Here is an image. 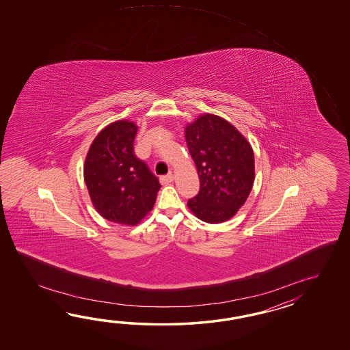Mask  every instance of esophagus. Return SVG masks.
<instances>
[{"instance_id": "esophagus-1", "label": "esophagus", "mask_w": 350, "mask_h": 350, "mask_svg": "<svg viewBox=\"0 0 350 350\" xmlns=\"http://www.w3.org/2000/svg\"><path fill=\"white\" fill-rule=\"evenodd\" d=\"M172 181H174V175H172V174H169V175H165V176L160 178V183H161L163 185L172 184Z\"/></svg>"}]
</instances>
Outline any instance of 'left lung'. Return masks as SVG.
Masks as SVG:
<instances>
[{
	"mask_svg": "<svg viewBox=\"0 0 350 350\" xmlns=\"http://www.w3.org/2000/svg\"><path fill=\"white\" fill-rule=\"evenodd\" d=\"M185 140L200 180L199 193L187 206L205 223L229 220L253 189L252 145L229 121L213 113H201L189 122Z\"/></svg>",
	"mask_w": 350,
	"mask_h": 350,
	"instance_id": "obj_1",
	"label": "left lung"
}]
</instances>
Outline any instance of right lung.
I'll list each match as a JSON object with an SVG mask.
<instances>
[{
  "instance_id": "1",
  "label": "right lung",
  "mask_w": 350,
  "mask_h": 350,
  "mask_svg": "<svg viewBox=\"0 0 350 350\" xmlns=\"http://www.w3.org/2000/svg\"><path fill=\"white\" fill-rule=\"evenodd\" d=\"M137 125L119 120L103 129L90 146L83 178L97 213L112 223L135 226L154 208L159 178L134 154Z\"/></svg>"
}]
</instances>
